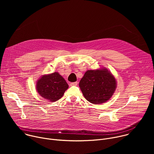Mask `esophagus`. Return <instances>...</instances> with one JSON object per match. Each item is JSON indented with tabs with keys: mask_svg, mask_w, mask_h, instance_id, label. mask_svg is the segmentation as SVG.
I'll list each match as a JSON object with an SVG mask.
<instances>
[{
	"mask_svg": "<svg viewBox=\"0 0 154 154\" xmlns=\"http://www.w3.org/2000/svg\"><path fill=\"white\" fill-rule=\"evenodd\" d=\"M78 84V83L77 82H72V83H70V85L71 86H77Z\"/></svg>",
	"mask_w": 154,
	"mask_h": 154,
	"instance_id": "obj_1",
	"label": "esophagus"
}]
</instances>
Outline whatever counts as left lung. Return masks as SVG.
<instances>
[{"label":"left lung","mask_w":154,"mask_h":154,"mask_svg":"<svg viewBox=\"0 0 154 154\" xmlns=\"http://www.w3.org/2000/svg\"><path fill=\"white\" fill-rule=\"evenodd\" d=\"M79 86L88 101L100 104L112 97L116 88V80L106 68L88 70L80 80Z\"/></svg>","instance_id":"1"}]
</instances>
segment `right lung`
<instances>
[{
    "instance_id": "right-lung-1",
    "label": "right lung",
    "mask_w": 154,
    "mask_h": 154,
    "mask_svg": "<svg viewBox=\"0 0 154 154\" xmlns=\"http://www.w3.org/2000/svg\"><path fill=\"white\" fill-rule=\"evenodd\" d=\"M36 88L38 94L51 102L61 99L69 85L58 72L44 75L36 82Z\"/></svg>"
}]
</instances>
